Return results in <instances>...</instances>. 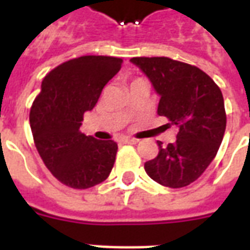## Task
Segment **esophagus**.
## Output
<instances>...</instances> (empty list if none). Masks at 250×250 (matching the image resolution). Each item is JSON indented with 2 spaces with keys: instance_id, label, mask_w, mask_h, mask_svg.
Segmentation results:
<instances>
[{
  "instance_id": "1",
  "label": "esophagus",
  "mask_w": 250,
  "mask_h": 250,
  "mask_svg": "<svg viewBox=\"0 0 250 250\" xmlns=\"http://www.w3.org/2000/svg\"><path fill=\"white\" fill-rule=\"evenodd\" d=\"M122 142H123V143H130V145H136V143H138V139H134V138H125Z\"/></svg>"
}]
</instances>
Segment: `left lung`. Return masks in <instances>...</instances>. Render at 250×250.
<instances>
[{
    "label": "left lung",
    "mask_w": 250,
    "mask_h": 250,
    "mask_svg": "<svg viewBox=\"0 0 250 250\" xmlns=\"http://www.w3.org/2000/svg\"><path fill=\"white\" fill-rule=\"evenodd\" d=\"M159 93L158 115L178 127L177 141L145 163L148 177L171 188L198 179L217 155L226 128L220 87L202 69L170 57H132Z\"/></svg>",
    "instance_id": "8db88e82"
}]
</instances>
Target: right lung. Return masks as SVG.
I'll return each instance as SVG.
<instances>
[{"label":"right lung","mask_w":250,"mask_h":250,"mask_svg":"<svg viewBox=\"0 0 250 250\" xmlns=\"http://www.w3.org/2000/svg\"><path fill=\"white\" fill-rule=\"evenodd\" d=\"M123 59L82 56L53 68L42 80L29 114L37 151L62 185L88 188L108 178L118 145L80 132L83 115L98 103Z\"/></svg>","instance_id":"obj_1"}]
</instances>
